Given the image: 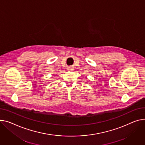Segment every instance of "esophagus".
Instances as JSON below:
<instances>
[{"instance_id": "1", "label": "esophagus", "mask_w": 145, "mask_h": 145, "mask_svg": "<svg viewBox=\"0 0 145 145\" xmlns=\"http://www.w3.org/2000/svg\"><path fill=\"white\" fill-rule=\"evenodd\" d=\"M68 70H69V71H72V67H69V68H68Z\"/></svg>"}]
</instances>
